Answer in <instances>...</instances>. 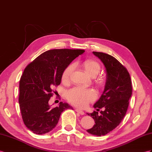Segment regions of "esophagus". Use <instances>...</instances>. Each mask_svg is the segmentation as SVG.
Returning a JSON list of instances; mask_svg holds the SVG:
<instances>
[{"label":"esophagus","instance_id":"esophagus-1","mask_svg":"<svg viewBox=\"0 0 152 152\" xmlns=\"http://www.w3.org/2000/svg\"><path fill=\"white\" fill-rule=\"evenodd\" d=\"M75 110H76V112H77V113H79L81 115H84L85 114V112L83 110H81L80 109H78V108H76Z\"/></svg>","mask_w":152,"mask_h":152}]
</instances>
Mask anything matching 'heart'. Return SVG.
Wrapping results in <instances>:
<instances>
[{"label":"heart","instance_id":"heart-1","mask_svg":"<svg viewBox=\"0 0 152 152\" xmlns=\"http://www.w3.org/2000/svg\"><path fill=\"white\" fill-rule=\"evenodd\" d=\"M82 66L88 75L91 77H96L100 72L101 67L98 62L86 60L82 63ZM74 65L71 64L66 68L62 75V81H68L70 80L74 70ZM99 85L103 83L102 80H98ZM66 97L70 103L80 107L87 106L88 103L95 100L97 98L96 92L92 88H85L80 87H76L69 90L66 93Z\"/></svg>","mask_w":152,"mask_h":152}]
</instances>
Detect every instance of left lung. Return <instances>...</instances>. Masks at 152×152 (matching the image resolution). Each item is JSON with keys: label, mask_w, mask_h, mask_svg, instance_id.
Listing matches in <instances>:
<instances>
[{"label": "left lung", "mask_w": 152, "mask_h": 152, "mask_svg": "<svg viewBox=\"0 0 152 152\" xmlns=\"http://www.w3.org/2000/svg\"><path fill=\"white\" fill-rule=\"evenodd\" d=\"M92 53L102 61L107 77L103 94L93 106L97 111L102 108L104 110L100 112L101 115L96 111L87 113L95 121L94 126L87 131L100 137L113 130L121 122L129 104L132 86L129 73L118 60L106 53Z\"/></svg>", "instance_id": "obj_1"}]
</instances>
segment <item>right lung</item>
Returning a JSON list of instances; mask_svg holds the SVG:
<instances>
[{
    "instance_id": "1",
    "label": "right lung",
    "mask_w": 152,
    "mask_h": 152,
    "mask_svg": "<svg viewBox=\"0 0 152 152\" xmlns=\"http://www.w3.org/2000/svg\"><path fill=\"white\" fill-rule=\"evenodd\" d=\"M81 49H52L41 54L24 69L19 85L18 102L22 118L26 127L42 135L55 128L61 112L72 107L60 102L56 107L49 103L53 88L61 83L64 70Z\"/></svg>"
}]
</instances>
